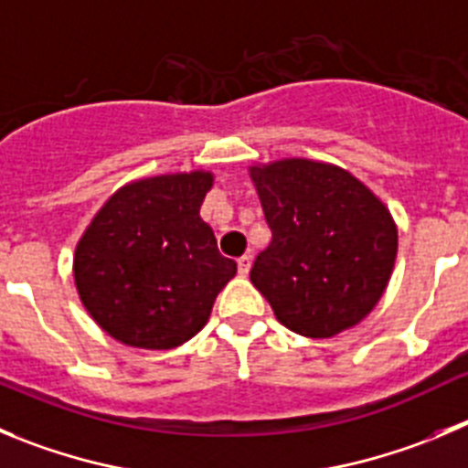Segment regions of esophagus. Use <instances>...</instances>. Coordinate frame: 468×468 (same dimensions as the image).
<instances>
[{
	"mask_svg": "<svg viewBox=\"0 0 468 468\" xmlns=\"http://www.w3.org/2000/svg\"><path fill=\"white\" fill-rule=\"evenodd\" d=\"M238 270H239V274H242V277H247L249 270H251V256L244 254L242 259L238 261Z\"/></svg>",
	"mask_w": 468,
	"mask_h": 468,
	"instance_id": "1",
	"label": "esophagus"
}]
</instances>
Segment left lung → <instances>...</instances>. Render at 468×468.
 I'll return each mask as SVG.
<instances>
[{"label":"left lung","mask_w":468,"mask_h":468,"mask_svg":"<svg viewBox=\"0 0 468 468\" xmlns=\"http://www.w3.org/2000/svg\"><path fill=\"white\" fill-rule=\"evenodd\" d=\"M272 242L251 283L288 330L327 339L369 316L397 259L390 209L346 168L288 156L249 165Z\"/></svg>","instance_id":"1"}]
</instances>
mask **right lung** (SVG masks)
Here are the masks:
<instances>
[{
  "instance_id": "add662e5",
  "label": "right lung",
  "mask_w": 468,
  "mask_h": 468,
  "mask_svg": "<svg viewBox=\"0 0 468 468\" xmlns=\"http://www.w3.org/2000/svg\"><path fill=\"white\" fill-rule=\"evenodd\" d=\"M209 170L165 173L120 186L73 254L82 307L117 342L168 351L198 335L235 261L217 249L200 205Z\"/></svg>"
}]
</instances>
